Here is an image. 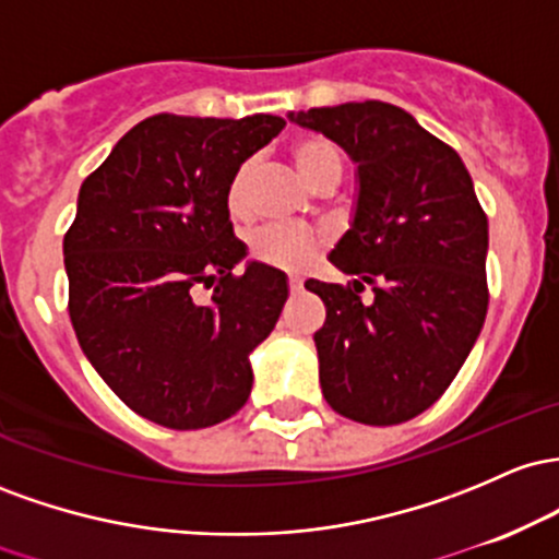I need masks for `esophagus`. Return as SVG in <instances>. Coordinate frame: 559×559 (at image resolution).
Listing matches in <instances>:
<instances>
[{
	"label": "esophagus",
	"instance_id": "esophagus-1",
	"mask_svg": "<svg viewBox=\"0 0 559 559\" xmlns=\"http://www.w3.org/2000/svg\"><path fill=\"white\" fill-rule=\"evenodd\" d=\"M287 285H290V293H300V290H304V282H300L298 277H290V282H287Z\"/></svg>",
	"mask_w": 559,
	"mask_h": 559
}]
</instances>
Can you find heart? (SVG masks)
<instances>
[{
  "mask_svg": "<svg viewBox=\"0 0 559 559\" xmlns=\"http://www.w3.org/2000/svg\"><path fill=\"white\" fill-rule=\"evenodd\" d=\"M290 158L306 185L319 187L324 181H341L343 155L328 136L304 134L293 142ZM253 177V163H242L227 187V209L235 218L248 213V187ZM322 237L313 229L293 227V224H272L250 235V253L255 259L277 269H300L317 255Z\"/></svg>",
  "mask_w": 559,
  "mask_h": 559,
  "instance_id": "obj_1",
  "label": "heart"
}]
</instances>
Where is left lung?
Listing matches in <instances>:
<instances>
[{
	"mask_svg": "<svg viewBox=\"0 0 559 559\" xmlns=\"http://www.w3.org/2000/svg\"><path fill=\"white\" fill-rule=\"evenodd\" d=\"M287 118L341 144L359 181L330 253L354 282H306L328 309L313 332L322 393L356 423H406L443 396L486 322L488 218L473 179L449 144L380 99Z\"/></svg>",
	"mask_w": 559,
	"mask_h": 559,
	"instance_id": "1",
	"label": "left lung"
}]
</instances>
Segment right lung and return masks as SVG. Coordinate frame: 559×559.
Here are the masks:
<instances>
[{
    "mask_svg": "<svg viewBox=\"0 0 559 559\" xmlns=\"http://www.w3.org/2000/svg\"><path fill=\"white\" fill-rule=\"evenodd\" d=\"M277 116L144 118L79 190L62 240L68 313L79 346L129 409L171 430H200L242 409L250 354L287 300V277L248 261L227 187L277 136ZM195 284H213L205 305Z\"/></svg>",
    "mask_w": 559,
    "mask_h": 559,
    "instance_id": "add662e5",
    "label": "right lung"
}]
</instances>
